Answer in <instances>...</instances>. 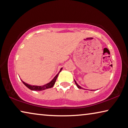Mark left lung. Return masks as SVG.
Here are the masks:
<instances>
[{"label":"left lung","mask_w":128,"mask_h":128,"mask_svg":"<svg viewBox=\"0 0 128 128\" xmlns=\"http://www.w3.org/2000/svg\"><path fill=\"white\" fill-rule=\"evenodd\" d=\"M74 82H75V84H76V86H78V88H79V89H82V87H81L80 86H78V83L76 82V81H75V80H74Z\"/></svg>","instance_id":"1"}]
</instances>
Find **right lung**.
<instances>
[{"label": "right lung", "mask_w": 128, "mask_h": 128, "mask_svg": "<svg viewBox=\"0 0 128 128\" xmlns=\"http://www.w3.org/2000/svg\"><path fill=\"white\" fill-rule=\"evenodd\" d=\"M62 68L60 69L59 72L58 73V74H57L55 77L52 79V80L50 81V82L47 83V84H46L45 85H44V86H32V85H30L27 84V83H26L25 82H24L23 81H22V82H23V84L25 85V86L27 87L28 88H29L30 90H35V91H40V90H46V89H48V88H52V87H53V86H54V83L56 82V80L57 78H58V75L59 74V73L62 71Z\"/></svg>", "instance_id": "obj_1"}]
</instances>
